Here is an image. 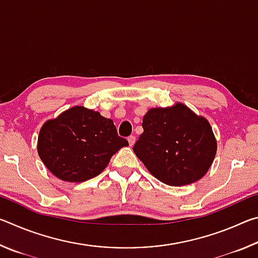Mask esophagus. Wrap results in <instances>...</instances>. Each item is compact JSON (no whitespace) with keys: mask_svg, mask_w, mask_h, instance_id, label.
<instances>
[{"mask_svg":"<svg viewBox=\"0 0 258 258\" xmlns=\"http://www.w3.org/2000/svg\"><path fill=\"white\" fill-rule=\"evenodd\" d=\"M128 145L130 147H133L134 143H135V137H133V135H131V137H128Z\"/></svg>","mask_w":258,"mask_h":258,"instance_id":"esophagus-1","label":"esophagus"}]
</instances>
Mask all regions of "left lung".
I'll use <instances>...</instances> for the list:
<instances>
[{
  "label": "left lung",
  "mask_w": 258,
  "mask_h": 258,
  "mask_svg": "<svg viewBox=\"0 0 258 258\" xmlns=\"http://www.w3.org/2000/svg\"><path fill=\"white\" fill-rule=\"evenodd\" d=\"M142 127L133 151L165 184H191L212 166L217 143L211 125L183 103L150 109Z\"/></svg>",
  "instance_id": "1"
}]
</instances>
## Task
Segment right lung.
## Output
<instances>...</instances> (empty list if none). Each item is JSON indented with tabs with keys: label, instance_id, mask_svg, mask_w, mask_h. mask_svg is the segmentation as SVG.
I'll use <instances>...</instances> for the list:
<instances>
[{
	"label": "right lung",
	"instance_id": "right-lung-1",
	"mask_svg": "<svg viewBox=\"0 0 258 258\" xmlns=\"http://www.w3.org/2000/svg\"><path fill=\"white\" fill-rule=\"evenodd\" d=\"M126 146L127 140L118 137L111 119L76 106L43 124L37 152L54 176L77 183L99 175Z\"/></svg>",
	"mask_w": 258,
	"mask_h": 258
}]
</instances>
